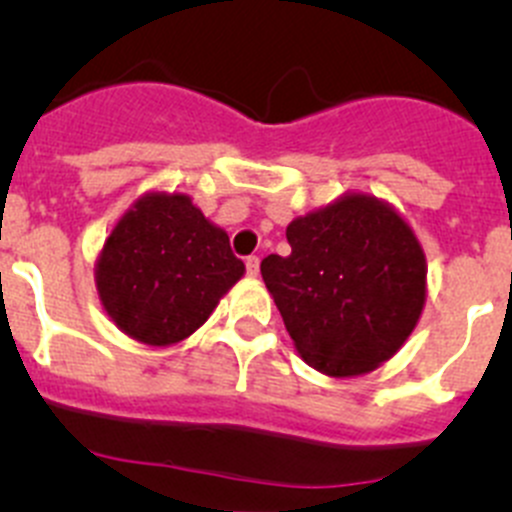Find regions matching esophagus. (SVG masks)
Here are the masks:
<instances>
[{"label": "esophagus", "mask_w": 512, "mask_h": 512, "mask_svg": "<svg viewBox=\"0 0 512 512\" xmlns=\"http://www.w3.org/2000/svg\"><path fill=\"white\" fill-rule=\"evenodd\" d=\"M245 267H247V275L257 277V272H260V257L250 255V257H247V260H245Z\"/></svg>", "instance_id": "34e87169"}]
</instances>
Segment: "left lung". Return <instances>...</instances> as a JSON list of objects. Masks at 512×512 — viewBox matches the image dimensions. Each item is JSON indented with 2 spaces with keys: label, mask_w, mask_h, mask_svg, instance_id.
Returning <instances> with one entry per match:
<instances>
[{
  "label": "left lung",
  "mask_w": 512,
  "mask_h": 512,
  "mask_svg": "<svg viewBox=\"0 0 512 512\" xmlns=\"http://www.w3.org/2000/svg\"><path fill=\"white\" fill-rule=\"evenodd\" d=\"M292 252L262 260L297 352L332 377L375 370L400 350L425 305V255L408 222L370 195L297 217Z\"/></svg>",
  "instance_id": "left-lung-1"
}]
</instances>
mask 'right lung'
Returning a JSON list of instances; mask_svg holds the SVG:
<instances>
[{
  "label": "right lung",
  "instance_id": "obj_1",
  "mask_svg": "<svg viewBox=\"0 0 512 512\" xmlns=\"http://www.w3.org/2000/svg\"><path fill=\"white\" fill-rule=\"evenodd\" d=\"M245 272L230 237L187 195H147L124 212L97 260V292L114 325L145 345L190 337Z\"/></svg>",
  "mask_w": 512,
  "mask_h": 512
}]
</instances>
